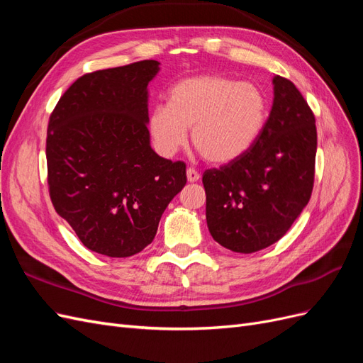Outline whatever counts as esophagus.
<instances>
[{
	"mask_svg": "<svg viewBox=\"0 0 363 363\" xmlns=\"http://www.w3.org/2000/svg\"><path fill=\"white\" fill-rule=\"evenodd\" d=\"M186 175H188V182H191V183H195V182L200 180L199 171H195L194 168H188V171H186Z\"/></svg>",
	"mask_w": 363,
	"mask_h": 363,
	"instance_id": "1",
	"label": "esophagus"
}]
</instances>
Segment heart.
Wrapping results in <instances>:
<instances>
[{"instance_id":"heart-1","label":"heart","mask_w":363,"mask_h":363,"mask_svg":"<svg viewBox=\"0 0 363 363\" xmlns=\"http://www.w3.org/2000/svg\"><path fill=\"white\" fill-rule=\"evenodd\" d=\"M267 100L256 84L223 75H196L175 83L168 104L152 107L150 135L163 156H174L188 140L213 163L247 152L267 123Z\"/></svg>"}]
</instances>
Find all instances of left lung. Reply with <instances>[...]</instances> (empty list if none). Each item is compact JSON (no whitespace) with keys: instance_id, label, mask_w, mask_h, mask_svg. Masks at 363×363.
<instances>
[{"instance_id":"1","label":"left lung","mask_w":363,"mask_h":363,"mask_svg":"<svg viewBox=\"0 0 363 363\" xmlns=\"http://www.w3.org/2000/svg\"><path fill=\"white\" fill-rule=\"evenodd\" d=\"M260 136L242 156L206 169V219L212 238L250 255L277 242L311 200L316 125L295 84L276 75Z\"/></svg>"}]
</instances>
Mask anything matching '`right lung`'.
Wrapping results in <instances>:
<instances>
[{
  "instance_id": "add662e5",
  "label": "right lung",
  "mask_w": 363,
  "mask_h": 363,
  "mask_svg": "<svg viewBox=\"0 0 363 363\" xmlns=\"http://www.w3.org/2000/svg\"><path fill=\"white\" fill-rule=\"evenodd\" d=\"M157 60L82 75L50 116L47 167L56 212L98 255L128 257L150 245L186 184L184 162L150 145L148 83Z\"/></svg>"
}]
</instances>
